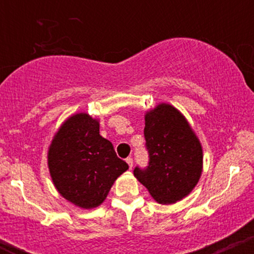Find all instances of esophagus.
<instances>
[{
	"label": "esophagus",
	"instance_id": "1",
	"mask_svg": "<svg viewBox=\"0 0 254 254\" xmlns=\"http://www.w3.org/2000/svg\"><path fill=\"white\" fill-rule=\"evenodd\" d=\"M127 164L129 165V168L131 170V168H132V165H133L132 157H127Z\"/></svg>",
	"mask_w": 254,
	"mask_h": 254
}]
</instances>
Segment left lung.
Here are the masks:
<instances>
[{
    "label": "left lung",
    "instance_id": "left-lung-1",
    "mask_svg": "<svg viewBox=\"0 0 254 254\" xmlns=\"http://www.w3.org/2000/svg\"><path fill=\"white\" fill-rule=\"evenodd\" d=\"M149 151L147 170L133 176L160 204L177 203L196 188L203 171V148L185 116L171 104L160 103L144 115Z\"/></svg>",
    "mask_w": 254,
    "mask_h": 254
}]
</instances>
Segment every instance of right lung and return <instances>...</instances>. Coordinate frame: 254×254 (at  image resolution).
I'll list each match as a JSON object with an SVG mask.
<instances>
[{"label": "right lung", "mask_w": 254, "mask_h": 254, "mask_svg": "<svg viewBox=\"0 0 254 254\" xmlns=\"http://www.w3.org/2000/svg\"><path fill=\"white\" fill-rule=\"evenodd\" d=\"M99 119L78 112L63 122L48 150V167L58 193L82 209L97 208L129 168L99 133Z\"/></svg>", "instance_id": "right-lung-1"}]
</instances>
